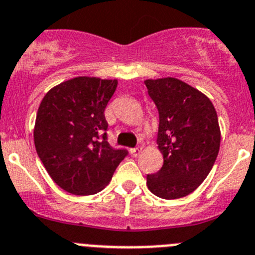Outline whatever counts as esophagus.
Returning a JSON list of instances; mask_svg holds the SVG:
<instances>
[{"instance_id":"1","label":"esophagus","mask_w":255,"mask_h":255,"mask_svg":"<svg viewBox=\"0 0 255 255\" xmlns=\"http://www.w3.org/2000/svg\"><path fill=\"white\" fill-rule=\"evenodd\" d=\"M141 150H142L141 147H134V148H130L129 152L132 153L133 156H138L139 153H141Z\"/></svg>"}]
</instances>
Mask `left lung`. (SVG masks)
Masks as SVG:
<instances>
[{
  "instance_id": "left-lung-1",
  "label": "left lung",
  "mask_w": 255,
  "mask_h": 255,
  "mask_svg": "<svg viewBox=\"0 0 255 255\" xmlns=\"http://www.w3.org/2000/svg\"><path fill=\"white\" fill-rule=\"evenodd\" d=\"M144 85L159 111L157 147L164 157L161 169L147 175V187L160 198H182L202 184L216 161L221 142L216 109L182 80L150 79Z\"/></svg>"
}]
</instances>
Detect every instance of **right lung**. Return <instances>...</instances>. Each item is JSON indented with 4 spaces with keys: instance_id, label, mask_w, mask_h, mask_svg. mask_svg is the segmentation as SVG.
I'll use <instances>...</instances> for the list:
<instances>
[{
    "instance_id": "add662e5",
    "label": "right lung",
    "mask_w": 255,
    "mask_h": 255,
    "mask_svg": "<svg viewBox=\"0 0 255 255\" xmlns=\"http://www.w3.org/2000/svg\"><path fill=\"white\" fill-rule=\"evenodd\" d=\"M118 80L79 76L50 89L36 113L34 143L39 159L58 187L90 196L112 180L127 150L107 141L104 111Z\"/></svg>"
}]
</instances>
